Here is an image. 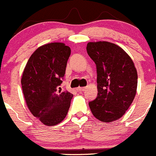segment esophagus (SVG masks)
Instances as JSON below:
<instances>
[{
	"mask_svg": "<svg viewBox=\"0 0 156 156\" xmlns=\"http://www.w3.org/2000/svg\"><path fill=\"white\" fill-rule=\"evenodd\" d=\"M85 89H86V88L85 87H78V88H77V91L82 92V91H84Z\"/></svg>",
	"mask_w": 156,
	"mask_h": 156,
	"instance_id": "34e87169",
	"label": "esophagus"
}]
</instances>
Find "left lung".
Returning a JSON list of instances; mask_svg holds the SVG:
<instances>
[{"instance_id":"8db88e82","label":"left lung","mask_w":156,"mask_h":156,"mask_svg":"<svg viewBox=\"0 0 156 156\" xmlns=\"http://www.w3.org/2000/svg\"><path fill=\"white\" fill-rule=\"evenodd\" d=\"M88 55L97 66V94L89 103L98 120L112 122L126 113L135 97L137 72L134 63L122 48L108 41L89 42Z\"/></svg>"}]
</instances>
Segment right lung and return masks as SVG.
<instances>
[{
	"mask_svg": "<svg viewBox=\"0 0 156 156\" xmlns=\"http://www.w3.org/2000/svg\"><path fill=\"white\" fill-rule=\"evenodd\" d=\"M70 48L54 42L35 50L26 65L21 84L24 98L33 115L46 126L61 122L68 112L73 94L62 92Z\"/></svg>",
	"mask_w": 156,
	"mask_h": 156,
	"instance_id": "right-lung-1",
	"label": "right lung"
}]
</instances>
